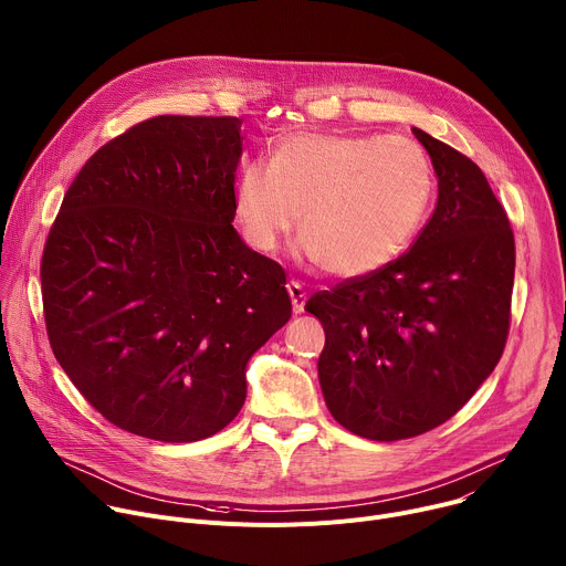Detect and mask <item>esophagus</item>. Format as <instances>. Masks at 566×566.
Masks as SVG:
<instances>
[{"label":"esophagus","mask_w":566,"mask_h":566,"mask_svg":"<svg viewBox=\"0 0 566 566\" xmlns=\"http://www.w3.org/2000/svg\"><path fill=\"white\" fill-rule=\"evenodd\" d=\"M287 292H290V298H292V307H294V312H303L305 301H307V294H305L303 285H301V283H296V281H290V283H287Z\"/></svg>","instance_id":"esophagus-1"}]
</instances>
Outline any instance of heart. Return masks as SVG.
Listing matches in <instances>:
<instances>
[{
	"label": "heart",
	"mask_w": 566,
	"mask_h": 566,
	"mask_svg": "<svg viewBox=\"0 0 566 566\" xmlns=\"http://www.w3.org/2000/svg\"><path fill=\"white\" fill-rule=\"evenodd\" d=\"M431 193V164L411 139L292 133L272 161L240 166L233 209L244 242L261 254L279 251L298 222L305 259L339 279H361L409 247Z\"/></svg>",
	"instance_id": "b5f03b06"
}]
</instances>
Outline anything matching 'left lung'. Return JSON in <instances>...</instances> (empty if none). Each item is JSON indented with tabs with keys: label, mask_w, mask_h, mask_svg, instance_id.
Instances as JSON below:
<instances>
[{
	"label": "left lung",
	"mask_w": 566,
	"mask_h": 566,
	"mask_svg": "<svg viewBox=\"0 0 566 566\" xmlns=\"http://www.w3.org/2000/svg\"><path fill=\"white\" fill-rule=\"evenodd\" d=\"M436 179V209L405 256L305 303L326 333L319 385L333 418L370 441L450 420L506 346L515 238L481 168L411 128Z\"/></svg>",
	"instance_id": "left-lung-1"
}]
</instances>
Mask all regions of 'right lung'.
<instances>
[{"label":"right lung","instance_id":"obj_1","mask_svg":"<svg viewBox=\"0 0 566 566\" xmlns=\"http://www.w3.org/2000/svg\"><path fill=\"white\" fill-rule=\"evenodd\" d=\"M235 116H155L72 181L40 268L55 359L112 424L161 443L227 427L292 315L285 272L233 229Z\"/></svg>","mask_w":566,"mask_h":566}]
</instances>
